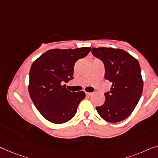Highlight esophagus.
<instances>
[{
	"label": "esophagus",
	"mask_w": 158,
	"mask_h": 158,
	"mask_svg": "<svg viewBox=\"0 0 158 158\" xmlns=\"http://www.w3.org/2000/svg\"><path fill=\"white\" fill-rule=\"evenodd\" d=\"M92 93H90V92H86V94L87 95V96H90V95H92Z\"/></svg>",
	"instance_id": "obj_1"
}]
</instances>
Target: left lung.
Masks as SVG:
<instances>
[{
    "label": "left lung",
    "instance_id": "8db88e82",
    "mask_svg": "<svg viewBox=\"0 0 158 158\" xmlns=\"http://www.w3.org/2000/svg\"><path fill=\"white\" fill-rule=\"evenodd\" d=\"M92 53L103 61L104 78L112 83L110 92L104 94L105 102L96 107L97 112L109 123L123 121L132 114L143 93L139 62L120 48H92Z\"/></svg>",
    "mask_w": 158,
    "mask_h": 158
}]
</instances>
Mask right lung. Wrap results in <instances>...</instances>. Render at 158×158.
<instances>
[{"mask_svg":"<svg viewBox=\"0 0 158 158\" xmlns=\"http://www.w3.org/2000/svg\"><path fill=\"white\" fill-rule=\"evenodd\" d=\"M90 51V47L51 49L32 64L28 92L35 107L48 121L65 123L77 113L79 103L85 98V93L70 92L64 84L74 79L75 63Z\"/></svg>","mask_w":158,"mask_h":158,"instance_id":"right-lung-1","label":"right lung"}]
</instances>
